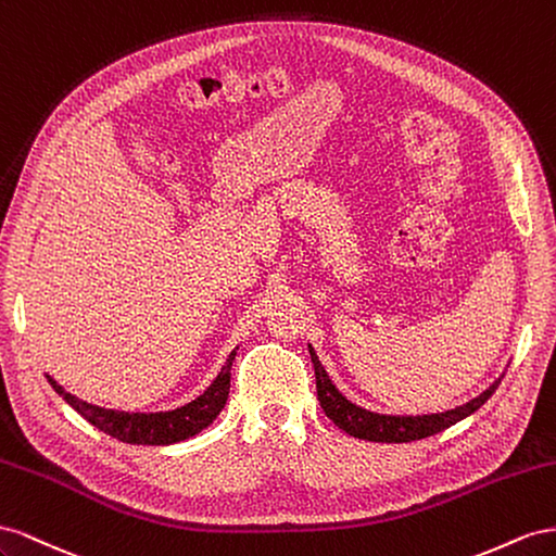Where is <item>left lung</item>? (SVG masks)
I'll list each match as a JSON object with an SVG mask.
<instances>
[{"mask_svg": "<svg viewBox=\"0 0 556 556\" xmlns=\"http://www.w3.org/2000/svg\"><path fill=\"white\" fill-rule=\"evenodd\" d=\"M307 346L316 375V395H319V403L326 412V417L338 428H342L344 433L370 442H412L445 431V428L454 426L456 421L470 417L475 409H480L491 399V393L498 389L503 377L501 375L494 384L478 395V399H472L454 409L433 412V415H379V412H370L342 395L338 387L332 384L328 372L324 370L314 346Z\"/></svg>", "mask_w": 556, "mask_h": 556, "instance_id": "left-lung-1", "label": "left lung"}]
</instances>
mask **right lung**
<instances>
[{
    "mask_svg": "<svg viewBox=\"0 0 556 556\" xmlns=\"http://www.w3.org/2000/svg\"><path fill=\"white\" fill-rule=\"evenodd\" d=\"M235 356L237 346L230 352L226 366L220 368L214 382L204 389V393H200L195 401L167 412L106 409L76 399V395L65 391V387H60L51 375H46V379H49V384L55 389V393H60L78 415L90 421L94 428H100L106 435L121 442H130V445H174V442L198 435L220 415V409H224L230 393V368Z\"/></svg>",
    "mask_w": 556,
    "mask_h": 556,
    "instance_id": "right-lung-1",
    "label": "right lung"
}]
</instances>
